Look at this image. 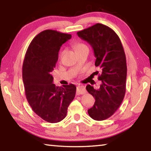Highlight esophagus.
Returning <instances> with one entry per match:
<instances>
[{"label":"esophagus","mask_w":151,"mask_h":151,"mask_svg":"<svg viewBox=\"0 0 151 151\" xmlns=\"http://www.w3.org/2000/svg\"><path fill=\"white\" fill-rule=\"evenodd\" d=\"M85 87L83 85H78L76 88V95H80L86 93Z\"/></svg>","instance_id":"obj_1"}]
</instances>
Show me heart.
Segmentation results:
<instances>
[{
    "instance_id": "b5f03b06",
    "label": "heart",
    "mask_w": 151,
    "mask_h": 151,
    "mask_svg": "<svg viewBox=\"0 0 151 151\" xmlns=\"http://www.w3.org/2000/svg\"><path fill=\"white\" fill-rule=\"evenodd\" d=\"M73 47H74V48H75V50L76 52H78V51H80V50L85 49V48H88V47L85 44H84V43H83V42H76L74 43ZM63 52H64V51H61V52H60V55H59L60 58L62 57Z\"/></svg>"
}]
</instances>
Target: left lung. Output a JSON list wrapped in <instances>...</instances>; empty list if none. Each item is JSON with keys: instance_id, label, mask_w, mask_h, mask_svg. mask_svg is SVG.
Segmentation results:
<instances>
[{"instance_id": "left-lung-1", "label": "left lung", "mask_w": 151, "mask_h": 151, "mask_svg": "<svg viewBox=\"0 0 151 151\" xmlns=\"http://www.w3.org/2000/svg\"><path fill=\"white\" fill-rule=\"evenodd\" d=\"M79 37L93 48L95 66L101 68L98 79L99 88L88 85L86 88L95 99L88 113L95 121H103L111 116L119 108L126 92V56L119 36L113 30L97 23L78 31ZM98 75L99 72H95Z\"/></svg>"}]
</instances>
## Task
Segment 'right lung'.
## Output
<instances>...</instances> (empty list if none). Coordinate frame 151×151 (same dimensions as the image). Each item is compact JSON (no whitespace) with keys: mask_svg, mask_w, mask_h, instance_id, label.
Here are the masks:
<instances>
[{"mask_svg":"<svg viewBox=\"0 0 151 151\" xmlns=\"http://www.w3.org/2000/svg\"><path fill=\"white\" fill-rule=\"evenodd\" d=\"M70 38V34L54 30L40 32L28 47L22 65L28 103L38 116L50 123L65 118L68 107L75 96V85L56 86L51 75L60 47Z\"/></svg>","mask_w":151,"mask_h":151,"instance_id":"obj_1","label":"right lung"}]
</instances>
